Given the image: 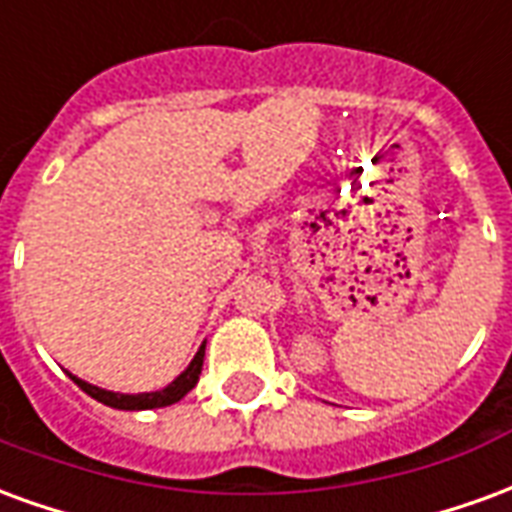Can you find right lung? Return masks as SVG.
Returning <instances> with one entry per match:
<instances>
[{"label":"right lung","mask_w":512,"mask_h":512,"mask_svg":"<svg viewBox=\"0 0 512 512\" xmlns=\"http://www.w3.org/2000/svg\"><path fill=\"white\" fill-rule=\"evenodd\" d=\"M202 359H205V345H202L197 356L191 359V365L180 373L167 389H161V392H145V395H120V392H106V389H98V386L87 384L82 378L71 376L76 384L82 386L84 392L90 397H95L98 403H104V406L112 408H123V411H139V408H161V406H172V403H178L180 397L186 395L194 389L197 384V378L202 373Z\"/></svg>","instance_id":"right-lung-1"}]
</instances>
